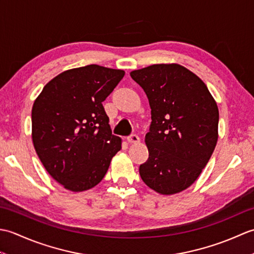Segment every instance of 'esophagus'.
Returning <instances> with one entry per match:
<instances>
[{"instance_id":"esophagus-1","label":"esophagus","mask_w":254,"mask_h":254,"mask_svg":"<svg viewBox=\"0 0 254 254\" xmlns=\"http://www.w3.org/2000/svg\"><path fill=\"white\" fill-rule=\"evenodd\" d=\"M127 142L128 143H133V144H136V143H138L139 142V137H138V135H136V134H131L130 136H127Z\"/></svg>"}]
</instances>
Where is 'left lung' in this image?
Instances as JSON below:
<instances>
[{"mask_svg": "<svg viewBox=\"0 0 254 254\" xmlns=\"http://www.w3.org/2000/svg\"><path fill=\"white\" fill-rule=\"evenodd\" d=\"M131 77L152 109L145 136L149 155L139 175L156 192L179 193L197 179L216 146V102L203 80L179 64H154L131 72Z\"/></svg>", "mask_w": 254, "mask_h": 254, "instance_id": "8db88e82", "label": "left lung"}]
</instances>
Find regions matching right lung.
<instances>
[{
  "mask_svg": "<svg viewBox=\"0 0 254 254\" xmlns=\"http://www.w3.org/2000/svg\"><path fill=\"white\" fill-rule=\"evenodd\" d=\"M123 76L122 69L96 64L68 69L51 79L34 102L36 153L49 175L69 191L98 185L121 149L102 101Z\"/></svg>",
  "mask_w": 254,
  "mask_h": 254,
  "instance_id": "add662e5",
  "label": "right lung"
}]
</instances>
